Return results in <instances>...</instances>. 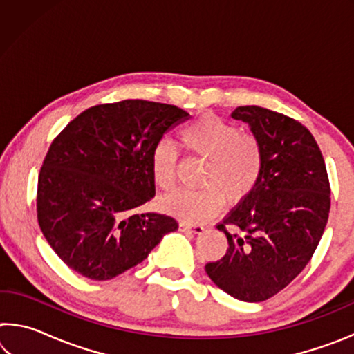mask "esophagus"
Masks as SVG:
<instances>
[{
  "label": "esophagus",
  "instance_id": "obj_1",
  "mask_svg": "<svg viewBox=\"0 0 354 354\" xmlns=\"http://www.w3.org/2000/svg\"><path fill=\"white\" fill-rule=\"evenodd\" d=\"M179 231L183 232H194V234H201L205 227L201 225H189V223H179Z\"/></svg>",
  "mask_w": 354,
  "mask_h": 354
}]
</instances>
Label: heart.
<instances>
[{
    "instance_id": "b5f03b06",
    "label": "heart",
    "mask_w": 354,
    "mask_h": 354,
    "mask_svg": "<svg viewBox=\"0 0 354 354\" xmlns=\"http://www.w3.org/2000/svg\"><path fill=\"white\" fill-rule=\"evenodd\" d=\"M189 153L206 159L200 190H176L160 207L185 223H201L217 214L225 198L237 203L251 194L262 171V148L253 134H242L234 123L206 113L179 131ZM178 153L160 140L151 151V175L158 187L170 190L176 179Z\"/></svg>"
}]
</instances>
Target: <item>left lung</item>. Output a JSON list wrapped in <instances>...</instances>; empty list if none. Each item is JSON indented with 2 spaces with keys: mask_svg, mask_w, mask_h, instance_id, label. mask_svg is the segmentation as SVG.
<instances>
[{
  "mask_svg": "<svg viewBox=\"0 0 354 354\" xmlns=\"http://www.w3.org/2000/svg\"><path fill=\"white\" fill-rule=\"evenodd\" d=\"M231 117L259 140L262 171L217 226L230 248L206 273L227 295L256 303L277 295L308 266L325 231L331 190L320 148L301 123L259 106H241Z\"/></svg>",
  "mask_w": 354,
  "mask_h": 354,
  "instance_id": "1",
  "label": "left lung"
}]
</instances>
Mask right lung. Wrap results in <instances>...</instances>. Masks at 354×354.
<instances>
[{
  "instance_id": "right-lung-1",
  "label": "right lung",
  "mask_w": 354,
  "mask_h": 354,
  "mask_svg": "<svg viewBox=\"0 0 354 354\" xmlns=\"http://www.w3.org/2000/svg\"><path fill=\"white\" fill-rule=\"evenodd\" d=\"M189 117L171 104L123 100L84 111L53 140L39 175L37 218L71 270L112 279L178 230L169 215L137 209L154 196V145Z\"/></svg>"
}]
</instances>
